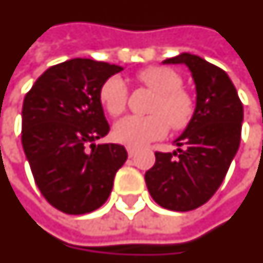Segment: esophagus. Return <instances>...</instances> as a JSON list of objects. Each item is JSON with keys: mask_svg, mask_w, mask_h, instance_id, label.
<instances>
[{"mask_svg": "<svg viewBox=\"0 0 263 263\" xmlns=\"http://www.w3.org/2000/svg\"><path fill=\"white\" fill-rule=\"evenodd\" d=\"M126 150H127V154H129L130 158H133L134 155L137 154V148H134V147H127Z\"/></svg>", "mask_w": 263, "mask_h": 263, "instance_id": "1", "label": "esophagus"}]
</instances>
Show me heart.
<instances>
[{"label":"heart","mask_w":263,"mask_h":263,"mask_svg":"<svg viewBox=\"0 0 263 263\" xmlns=\"http://www.w3.org/2000/svg\"><path fill=\"white\" fill-rule=\"evenodd\" d=\"M137 78L157 93L150 108L151 115H132L119 120L113 127V137L124 144L140 147L162 139L170 126L174 130L186 127L195 112V103L182 89L181 76L168 67L153 66L140 71ZM127 98L129 88L122 77H110L99 89V101L112 116L124 112Z\"/></svg>","instance_id":"obj_1"}]
</instances>
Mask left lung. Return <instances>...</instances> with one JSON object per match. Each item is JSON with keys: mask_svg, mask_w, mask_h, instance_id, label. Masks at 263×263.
I'll use <instances>...</instances> for the list:
<instances>
[{"mask_svg": "<svg viewBox=\"0 0 263 263\" xmlns=\"http://www.w3.org/2000/svg\"><path fill=\"white\" fill-rule=\"evenodd\" d=\"M164 64H185L196 85V109L174 153H155L145 172L151 197L174 212L208 202L229 171L241 141L244 109L227 72L199 55L181 53Z\"/></svg>", "mask_w": 263, "mask_h": 263, "instance_id": "1", "label": "left lung"}]
</instances>
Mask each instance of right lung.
I'll return each mask as SVG.
<instances>
[{
	"mask_svg": "<svg viewBox=\"0 0 263 263\" xmlns=\"http://www.w3.org/2000/svg\"><path fill=\"white\" fill-rule=\"evenodd\" d=\"M122 70L91 59L67 60L46 70L25 97V155L42 195L60 212L85 214L101 208L127 160L123 145L93 143L110 129L99 89Z\"/></svg>",
	"mask_w": 263,
	"mask_h": 263,
	"instance_id": "1",
	"label": "right lung"
}]
</instances>
